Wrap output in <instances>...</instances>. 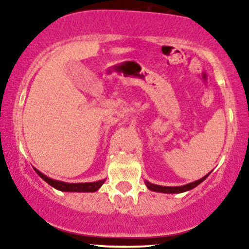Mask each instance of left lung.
I'll return each instance as SVG.
<instances>
[{"label": "left lung", "mask_w": 249, "mask_h": 249, "mask_svg": "<svg viewBox=\"0 0 249 249\" xmlns=\"http://www.w3.org/2000/svg\"><path fill=\"white\" fill-rule=\"evenodd\" d=\"M210 175H211V172L207 173L206 176H204L203 178L196 180V181H194V182L187 183V185H183V186H176V187L159 186V185H154V183H151L149 181H145V185L147 186V188H148L149 190H152V192L164 193V194H180V193L188 192V190L195 188V187L198 186L199 183H202V182L204 181V180H205Z\"/></svg>", "instance_id": "left-lung-1"}]
</instances>
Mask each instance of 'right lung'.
I'll return each mask as SVG.
<instances>
[{
  "label": "right lung",
  "mask_w": 249,
  "mask_h": 249,
  "mask_svg": "<svg viewBox=\"0 0 249 249\" xmlns=\"http://www.w3.org/2000/svg\"><path fill=\"white\" fill-rule=\"evenodd\" d=\"M35 169V168H34ZM37 175H38L40 178H42L44 181H46L50 186H52L53 188L57 190H61V192H70V193H94L97 192L98 189L101 188L102 185L105 182V179L98 180V181L94 182H78V183H69L60 181V180H54L52 178H49V177L44 175L38 170L35 169Z\"/></svg>",
  "instance_id": "right-lung-1"
}]
</instances>
